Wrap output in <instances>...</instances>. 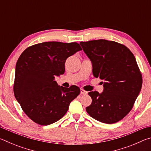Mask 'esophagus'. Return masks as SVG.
I'll return each instance as SVG.
<instances>
[{
	"label": "esophagus",
	"instance_id": "34e87169",
	"mask_svg": "<svg viewBox=\"0 0 151 151\" xmlns=\"http://www.w3.org/2000/svg\"><path fill=\"white\" fill-rule=\"evenodd\" d=\"M81 94H87V92L85 91V90H83V88H81Z\"/></svg>",
	"mask_w": 151,
	"mask_h": 151
}]
</instances>
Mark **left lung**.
Here are the masks:
<instances>
[{
    "label": "left lung",
    "mask_w": 151,
    "mask_h": 151,
    "mask_svg": "<svg viewBox=\"0 0 151 151\" xmlns=\"http://www.w3.org/2000/svg\"><path fill=\"white\" fill-rule=\"evenodd\" d=\"M91 61L94 77L103 81V92H89L91 117L106 124L121 121L131 111L141 90L142 79L134 55L127 47L104 39L81 42Z\"/></svg>",
    "instance_id": "8db88e82"
}]
</instances>
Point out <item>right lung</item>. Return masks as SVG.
<instances>
[{
  "instance_id": "obj_1",
  "label": "right lung",
  "mask_w": 151,
  "mask_h": 151,
  "mask_svg": "<svg viewBox=\"0 0 151 151\" xmlns=\"http://www.w3.org/2000/svg\"><path fill=\"white\" fill-rule=\"evenodd\" d=\"M76 42H45L27 48L15 68L14 94L24 113L36 123L60 119L79 94L77 86H59L55 78L65 73L66 58L81 50Z\"/></svg>"
}]
</instances>
